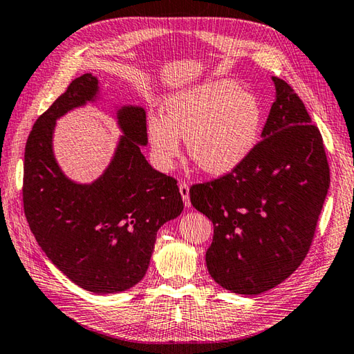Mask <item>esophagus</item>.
I'll use <instances>...</instances> for the list:
<instances>
[{"label":"esophagus","mask_w":354,"mask_h":354,"mask_svg":"<svg viewBox=\"0 0 354 354\" xmlns=\"http://www.w3.org/2000/svg\"><path fill=\"white\" fill-rule=\"evenodd\" d=\"M179 193H181L185 207H190V187L187 183H179Z\"/></svg>","instance_id":"esophagus-1"}]
</instances>
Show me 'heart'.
<instances>
[{
    "label": "heart",
    "instance_id": "heart-1",
    "mask_svg": "<svg viewBox=\"0 0 354 354\" xmlns=\"http://www.w3.org/2000/svg\"><path fill=\"white\" fill-rule=\"evenodd\" d=\"M266 109L252 92L230 81H209L165 98L162 118L150 116L147 136L153 156L169 169L181 151L213 176L241 167L258 147Z\"/></svg>",
    "mask_w": 354,
    "mask_h": 354
}]
</instances>
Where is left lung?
I'll return each instance as SVG.
<instances>
[{
    "mask_svg": "<svg viewBox=\"0 0 354 354\" xmlns=\"http://www.w3.org/2000/svg\"><path fill=\"white\" fill-rule=\"evenodd\" d=\"M262 140L234 171L192 185L190 201L213 223L209 273L238 295H259L286 281L308 253L330 167L321 131L295 90L273 76Z\"/></svg>",
    "mask_w": 354,
    "mask_h": 354,
    "instance_id": "1",
    "label": "left lung"
}]
</instances>
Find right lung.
<instances>
[{"label": "right lung", "instance_id": "obj_1", "mask_svg": "<svg viewBox=\"0 0 354 354\" xmlns=\"http://www.w3.org/2000/svg\"><path fill=\"white\" fill-rule=\"evenodd\" d=\"M98 93V78L81 75L35 122L24 151L23 203L33 236L53 266L87 292L109 295L144 278L159 227L178 218L184 204L176 179L141 153L147 126L140 106L118 109L122 136L96 181L78 184L62 173L53 155L55 124Z\"/></svg>", "mask_w": 354, "mask_h": 354}]
</instances>
